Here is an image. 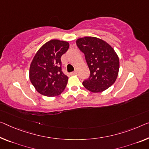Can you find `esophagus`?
<instances>
[{"instance_id":"obj_1","label":"esophagus","mask_w":149,"mask_h":149,"mask_svg":"<svg viewBox=\"0 0 149 149\" xmlns=\"http://www.w3.org/2000/svg\"><path fill=\"white\" fill-rule=\"evenodd\" d=\"M77 74V70H75V71H74V72H70V74H72V75H74V74Z\"/></svg>"}]
</instances>
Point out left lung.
Listing matches in <instances>:
<instances>
[{
	"instance_id": "1",
	"label": "left lung",
	"mask_w": 149,
	"mask_h": 149,
	"mask_svg": "<svg viewBox=\"0 0 149 149\" xmlns=\"http://www.w3.org/2000/svg\"><path fill=\"white\" fill-rule=\"evenodd\" d=\"M77 47L83 52L90 70V77L82 82L92 93L102 92L116 81L119 70V58L106 41L94 36L78 38Z\"/></svg>"
}]
</instances>
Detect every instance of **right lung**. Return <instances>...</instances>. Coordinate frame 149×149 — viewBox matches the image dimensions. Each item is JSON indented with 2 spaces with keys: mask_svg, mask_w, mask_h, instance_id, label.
Instances as JSON below:
<instances>
[{
  "mask_svg": "<svg viewBox=\"0 0 149 149\" xmlns=\"http://www.w3.org/2000/svg\"><path fill=\"white\" fill-rule=\"evenodd\" d=\"M68 48L67 41L52 39L36 52L30 65L29 79L41 95L53 97L65 90L68 78L61 70V57Z\"/></svg>",
  "mask_w": 149,
  "mask_h": 149,
  "instance_id": "1",
  "label": "right lung"
}]
</instances>
